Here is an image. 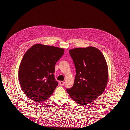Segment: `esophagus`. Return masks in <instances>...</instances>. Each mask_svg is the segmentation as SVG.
<instances>
[{
    "mask_svg": "<svg viewBox=\"0 0 130 130\" xmlns=\"http://www.w3.org/2000/svg\"><path fill=\"white\" fill-rule=\"evenodd\" d=\"M59 84H60V85H61V86H63V85H64V83H65V82H64V81H59Z\"/></svg>",
    "mask_w": 130,
    "mask_h": 130,
    "instance_id": "obj_1",
    "label": "esophagus"
}]
</instances>
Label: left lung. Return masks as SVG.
Masks as SVG:
<instances>
[{"mask_svg": "<svg viewBox=\"0 0 130 130\" xmlns=\"http://www.w3.org/2000/svg\"><path fill=\"white\" fill-rule=\"evenodd\" d=\"M76 69L73 86L67 92L74 101L83 106L93 102L105 90L109 72L104 56L89 46L69 50Z\"/></svg>", "mask_w": 130, "mask_h": 130, "instance_id": "1", "label": "left lung"}]
</instances>
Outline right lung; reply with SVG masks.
<instances>
[{"label":"right lung","mask_w":130,"mask_h":130,"mask_svg":"<svg viewBox=\"0 0 130 130\" xmlns=\"http://www.w3.org/2000/svg\"><path fill=\"white\" fill-rule=\"evenodd\" d=\"M64 53L57 47L37 44L27 51L19 67V81L26 95L40 103L49 99L57 82L55 79L56 63Z\"/></svg>","instance_id":"1"}]
</instances>
